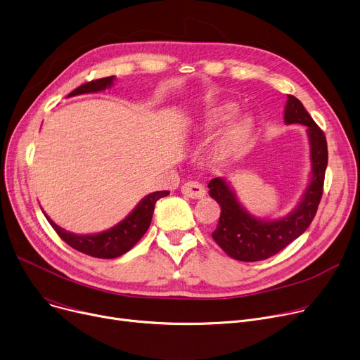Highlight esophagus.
<instances>
[{
	"label": "esophagus",
	"instance_id": "34e87169",
	"mask_svg": "<svg viewBox=\"0 0 360 360\" xmlns=\"http://www.w3.org/2000/svg\"><path fill=\"white\" fill-rule=\"evenodd\" d=\"M181 193L192 199H202L206 195V190L199 181H187L181 186Z\"/></svg>",
	"mask_w": 360,
	"mask_h": 360
}]
</instances>
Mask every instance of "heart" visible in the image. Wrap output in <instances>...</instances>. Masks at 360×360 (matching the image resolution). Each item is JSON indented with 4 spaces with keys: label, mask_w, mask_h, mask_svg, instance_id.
Listing matches in <instances>:
<instances>
[{
    "label": "heart",
    "mask_w": 360,
    "mask_h": 360,
    "mask_svg": "<svg viewBox=\"0 0 360 360\" xmlns=\"http://www.w3.org/2000/svg\"><path fill=\"white\" fill-rule=\"evenodd\" d=\"M237 110V104L231 101H221L210 105L199 117L198 132L203 135L214 132L234 117ZM252 131H255V122L248 116H243L229 123L210 148V157L219 162L240 157L247 150Z\"/></svg>",
    "instance_id": "obj_1"
}]
</instances>
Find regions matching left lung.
I'll return each instance as SVG.
<instances>
[{
  "instance_id": "1",
  "label": "left lung",
  "mask_w": 360,
  "mask_h": 360,
  "mask_svg": "<svg viewBox=\"0 0 360 360\" xmlns=\"http://www.w3.org/2000/svg\"><path fill=\"white\" fill-rule=\"evenodd\" d=\"M285 123L307 126L311 158L308 187L292 212L279 219H262L251 215L240 203L234 188L225 179L217 177L207 184L209 196L221 206V217L212 237L226 255L236 260L259 262L278 255L304 234L319 209L328 161L326 135L305 110L304 104L293 96H288L286 100Z\"/></svg>"
}]
</instances>
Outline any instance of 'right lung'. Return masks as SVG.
<instances>
[{"label": "right lung", "mask_w": 360, "mask_h": 360, "mask_svg": "<svg viewBox=\"0 0 360 360\" xmlns=\"http://www.w3.org/2000/svg\"><path fill=\"white\" fill-rule=\"evenodd\" d=\"M113 81L115 77H105L86 82L78 89H75L72 93H70L68 97L103 91L112 87ZM167 195H170L168 190H161V192L146 195L123 221H120L117 225L108 231L98 232V234H72V232L58 226L46 214L45 217L52 225V228L56 231V234L72 248L97 259H116L124 255V252H128L142 238L146 229L150 228L157 200Z\"/></svg>", "instance_id": "right-lung-1"}]
</instances>
